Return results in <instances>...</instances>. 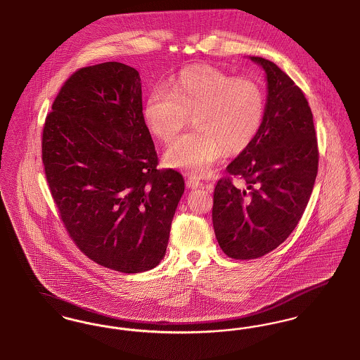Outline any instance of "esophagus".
Wrapping results in <instances>:
<instances>
[{
	"label": "esophagus",
	"mask_w": 360,
	"mask_h": 360,
	"mask_svg": "<svg viewBox=\"0 0 360 360\" xmlns=\"http://www.w3.org/2000/svg\"><path fill=\"white\" fill-rule=\"evenodd\" d=\"M203 186V183L199 180V179H196V177H188V180H187V187L191 189H196L200 188Z\"/></svg>",
	"instance_id": "esophagus-1"
}]
</instances>
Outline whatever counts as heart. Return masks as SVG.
I'll return each mask as SVG.
<instances>
[{
	"label": "heart",
	"mask_w": 360,
	"mask_h": 360,
	"mask_svg": "<svg viewBox=\"0 0 360 360\" xmlns=\"http://www.w3.org/2000/svg\"><path fill=\"white\" fill-rule=\"evenodd\" d=\"M264 94L250 78H234L211 66L183 72L171 89L157 86L145 101L143 115L152 133L169 142L189 122L192 129L177 138L165 161L191 174H207L224 154L244 150L259 133L264 116Z\"/></svg>",
	"instance_id": "heart-1"
}]
</instances>
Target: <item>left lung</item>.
Segmentation results:
<instances>
[{"mask_svg": "<svg viewBox=\"0 0 360 360\" xmlns=\"http://www.w3.org/2000/svg\"><path fill=\"white\" fill-rule=\"evenodd\" d=\"M266 75L259 133L227 167L214 189L212 225L221 249L236 260L262 257L285 241L302 218L319 171L313 114L304 94L274 62L250 57Z\"/></svg>", "mask_w": 360, "mask_h": 360, "instance_id": "obj_1", "label": "left lung"}]
</instances>
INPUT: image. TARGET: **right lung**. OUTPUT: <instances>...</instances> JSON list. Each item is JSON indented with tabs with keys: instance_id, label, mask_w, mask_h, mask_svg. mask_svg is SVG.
I'll return each mask as SVG.
<instances>
[{
	"instance_id": "right-lung-1",
	"label": "right lung",
	"mask_w": 360,
	"mask_h": 360,
	"mask_svg": "<svg viewBox=\"0 0 360 360\" xmlns=\"http://www.w3.org/2000/svg\"><path fill=\"white\" fill-rule=\"evenodd\" d=\"M47 115L41 160L63 226L91 260L124 274L164 259L184 179L157 169L139 73L120 62L81 68Z\"/></svg>"
}]
</instances>
